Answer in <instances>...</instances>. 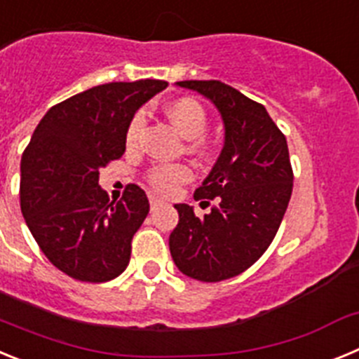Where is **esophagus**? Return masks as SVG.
Returning a JSON list of instances; mask_svg holds the SVG:
<instances>
[{
	"label": "esophagus",
	"mask_w": 359,
	"mask_h": 359,
	"mask_svg": "<svg viewBox=\"0 0 359 359\" xmlns=\"http://www.w3.org/2000/svg\"><path fill=\"white\" fill-rule=\"evenodd\" d=\"M149 201H151V210H156L158 207H161V205H163V201H161L160 198H154V196H151V199H149Z\"/></svg>",
	"instance_id": "34e87169"
}]
</instances>
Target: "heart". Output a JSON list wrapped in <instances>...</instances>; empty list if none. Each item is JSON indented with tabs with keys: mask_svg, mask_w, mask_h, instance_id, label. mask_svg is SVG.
I'll use <instances>...</instances> for the list:
<instances>
[{
	"mask_svg": "<svg viewBox=\"0 0 359 359\" xmlns=\"http://www.w3.org/2000/svg\"><path fill=\"white\" fill-rule=\"evenodd\" d=\"M167 116L170 118V122L174 123V128L182 133L185 138H196L192 147L199 149L203 145L201 138L207 131L208 118L207 111L203 109L201 104L194 98H177L174 102H170L167 106ZM145 123V115L142 111H138L136 115H133L131 122L128 126V131H126V144L128 147H135L140 140V133L144 129ZM147 183L161 194H170L180 185L187 183L192 177V170L190 167L183 163H163L156 165V167H151L147 170Z\"/></svg>",
	"mask_w": 359,
	"mask_h": 359,
	"instance_id": "heart-1",
	"label": "heart"
}]
</instances>
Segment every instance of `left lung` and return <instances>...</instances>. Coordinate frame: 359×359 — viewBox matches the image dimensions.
<instances>
[{"mask_svg": "<svg viewBox=\"0 0 359 359\" xmlns=\"http://www.w3.org/2000/svg\"><path fill=\"white\" fill-rule=\"evenodd\" d=\"M210 98L224 122V147L214 169L196 189V201L214 199L210 214L198 217L176 205L177 226L170 255L182 273L219 282L243 273L261 259L277 236L293 190L286 136L262 104L221 81H182Z\"/></svg>", "mask_w": 359, "mask_h": 359, "instance_id": "8db88e82", "label": "left lung"}]
</instances>
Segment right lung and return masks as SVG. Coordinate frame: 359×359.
Masks as SVG:
<instances>
[{"label":"right lung","instance_id":"1","mask_svg":"<svg viewBox=\"0 0 359 359\" xmlns=\"http://www.w3.org/2000/svg\"><path fill=\"white\" fill-rule=\"evenodd\" d=\"M165 81L109 82L50 107L21 156V212L41 252L62 273L82 282L118 277L131 241L149 214L144 190L129 183L111 201L98 170L126 151L136 109Z\"/></svg>","mask_w":359,"mask_h":359}]
</instances>
